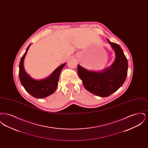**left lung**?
<instances>
[{
  "instance_id": "obj_1",
  "label": "left lung",
  "mask_w": 148,
  "mask_h": 148,
  "mask_svg": "<svg viewBox=\"0 0 148 148\" xmlns=\"http://www.w3.org/2000/svg\"><path fill=\"white\" fill-rule=\"evenodd\" d=\"M108 42L115 51V59L110 66L99 71L87 70L77 65V73L85 88L100 97H109L116 92L127 78L128 63L126 56L119 45Z\"/></svg>"
}]
</instances>
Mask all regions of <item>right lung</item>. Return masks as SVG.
<instances>
[{"mask_svg": "<svg viewBox=\"0 0 148 148\" xmlns=\"http://www.w3.org/2000/svg\"><path fill=\"white\" fill-rule=\"evenodd\" d=\"M32 44L29 45L25 53L21 57L19 64V75L20 81L25 90L36 98H44L49 96L56 91L59 75L66 63L58 66L48 77L36 80L31 77L24 68V60Z\"/></svg>", "mask_w": 148, "mask_h": 148, "instance_id": "right-lung-1", "label": "right lung"}]
</instances>
